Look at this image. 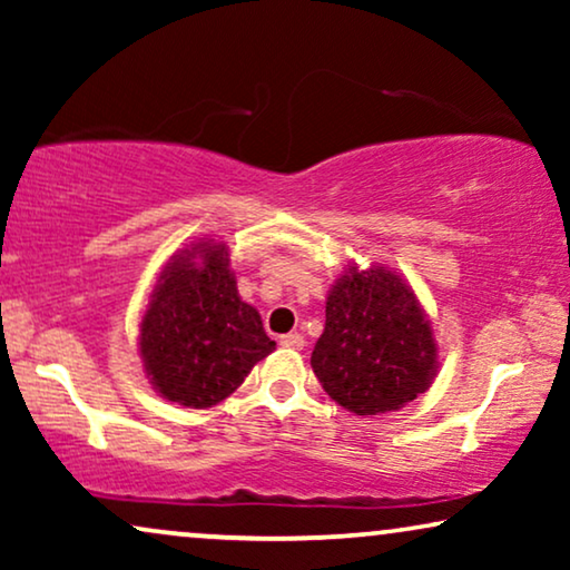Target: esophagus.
<instances>
[{"label":"esophagus","mask_w":570,"mask_h":570,"mask_svg":"<svg viewBox=\"0 0 570 570\" xmlns=\"http://www.w3.org/2000/svg\"><path fill=\"white\" fill-rule=\"evenodd\" d=\"M279 345L291 347V350H303V345H306V340H303L298 332H291V334H283V337H279Z\"/></svg>","instance_id":"obj_1"}]
</instances>
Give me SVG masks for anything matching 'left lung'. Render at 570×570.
I'll list each match as a JSON object with an SVG mask.
<instances>
[{
  "instance_id": "left-lung-1",
  "label": "left lung",
  "mask_w": 570,
  "mask_h": 570,
  "mask_svg": "<svg viewBox=\"0 0 570 570\" xmlns=\"http://www.w3.org/2000/svg\"><path fill=\"white\" fill-rule=\"evenodd\" d=\"M311 368L324 392L355 415L394 412L423 394L439 363L412 287L386 267H350L326 298Z\"/></svg>"
}]
</instances>
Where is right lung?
Masks as SVG:
<instances>
[{"label":"right lung","mask_w":570,"mask_h":570,"mask_svg":"<svg viewBox=\"0 0 570 570\" xmlns=\"http://www.w3.org/2000/svg\"><path fill=\"white\" fill-rule=\"evenodd\" d=\"M272 350L259 311L240 301L228 248L199 240L170 256L139 324L147 379L168 402L213 407Z\"/></svg>","instance_id":"add662e5"}]
</instances>
